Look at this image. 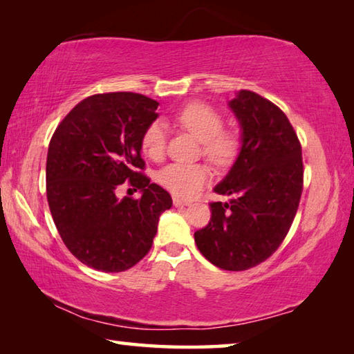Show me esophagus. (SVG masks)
Wrapping results in <instances>:
<instances>
[{
  "label": "esophagus",
  "instance_id": "esophagus-1",
  "mask_svg": "<svg viewBox=\"0 0 354 354\" xmlns=\"http://www.w3.org/2000/svg\"><path fill=\"white\" fill-rule=\"evenodd\" d=\"M173 205H175L176 207H181V206H189L190 203L185 201V200L178 198V196H173Z\"/></svg>",
  "mask_w": 354,
  "mask_h": 354
}]
</instances>
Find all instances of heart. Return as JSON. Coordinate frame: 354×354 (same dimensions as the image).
Here are the masks:
<instances>
[{
  "instance_id": "1",
  "label": "heart",
  "mask_w": 354,
  "mask_h": 354,
  "mask_svg": "<svg viewBox=\"0 0 354 354\" xmlns=\"http://www.w3.org/2000/svg\"><path fill=\"white\" fill-rule=\"evenodd\" d=\"M176 123L201 143V153L218 169H226L236 162L241 153V136L232 129H225V118L206 103H189L176 113ZM167 133L164 124L151 122L143 129L140 147L143 154L153 160H160L165 154ZM158 183L178 198H190L205 187L211 179V169L206 164H170L158 173Z\"/></svg>"
}]
</instances>
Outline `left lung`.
Here are the masks:
<instances>
[{
	"instance_id": "1",
	"label": "left lung",
	"mask_w": 354,
	"mask_h": 354,
	"mask_svg": "<svg viewBox=\"0 0 354 354\" xmlns=\"http://www.w3.org/2000/svg\"><path fill=\"white\" fill-rule=\"evenodd\" d=\"M242 124V149L214 190L231 196L211 203V220L195 232L209 262L242 272L267 261L289 232L303 192L301 143L272 101L241 91L230 103Z\"/></svg>"
}]
</instances>
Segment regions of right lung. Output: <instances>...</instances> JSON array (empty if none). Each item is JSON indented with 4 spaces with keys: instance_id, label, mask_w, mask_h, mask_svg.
Returning a JSON list of instances; mask_svg holds the SVG:
<instances>
[{
    "instance_id": "1",
    "label": "right lung",
    "mask_w": 354,
    "mask_h": 354,
    "mask_svg": "<svg viewBox=\"0 0 354 354\" xmlns=\"http://www.w3.org/2000/svg\"><path fill=\"white\" fill-rule=\"evenodd\" d=\"M159 103L140 93L87 97L53 134L46 156V200L59 234L77 261L124 272L147 256L171 196L143 170L140 137ZM140 199L116 196L120 185ZM131 190V189H128Z\"/></svg>"
}]
</instances>
